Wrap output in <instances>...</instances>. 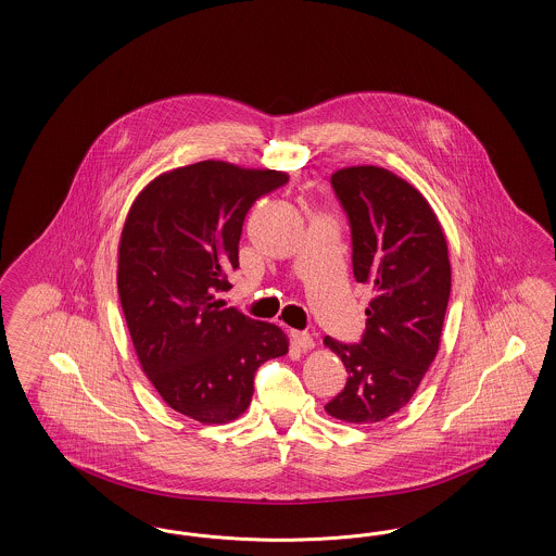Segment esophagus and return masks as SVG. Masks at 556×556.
I'll return each instance as SVG.
<instances>
[{"label": "esophagus", "instance_id": "34e87169", "mask_svg": "<svg viewBox=\"0 0 556 556\" xmlns=\"http://www.w3.org/2000/svg\"><path fill=\"white\" fill-rule=\"evenodd\" d=\"M291 344L295 345L300 352H308L315 348V340L306 331H291Z\"/></svg>", "mask_w": 556, "mask_h": 556}]
</instances>
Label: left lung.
I'll list each match as a JSON object with an SVG mask.
<instances>
[{"mask_svg": "<svg viewBox=\"0 0 556 556\" xmlns=\"http://www.w3.org/2000/svg\"><path fill=\"white\" fill-rule=\"evenodd\" d=\"M352 233V270L369 283L358 344L325 338L345 370V388L325 410L345 424H377L417 392L433 363L450 298L448 243L424 195L379 166L331 175Z\"/></svg>", "mask_w": 556, "mask_h": 556, "instance_id": "obj_1", "label": "left lung"}]
</instances>
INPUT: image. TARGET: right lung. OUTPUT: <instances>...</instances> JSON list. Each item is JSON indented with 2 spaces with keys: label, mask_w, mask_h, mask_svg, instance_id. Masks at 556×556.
<instances>
[{
  "label": "right lung",
  "mask_w": 556,
  "mask_h": 556,
  "mask_svg": "<svg viewBox=\"0 0 556 556\" xmlns=\"http://www.w3.org/2000/svg\"><path fill=\"white\" fill-rule=\"evenodd\" d=\"M279 170L204 160L156 177L132 202L118 245V295L139 365L162 400L204 425L238 419L258 367L288 354L270 323L223 308L252 204Z\"/></svg>",
  "instance_id": "obj_1"
}]
</instances>
